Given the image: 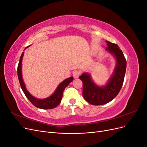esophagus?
<instances>
[{
    "label": "esophagus",
    "mask_w": 147,
    "mask_h": 147,
    "mask_svg": "<svg viewBox=\"0 0 147 147\" xmlns=\"http://www.w3.org/2000/svg\"><path fill=\"white\" fill-rule=\"evenodd\" d=\"M80 71H78V70H75L73 72V77L75 78H78L79 76H80Z\"/></svg>",
    "instance_id": "obj_1"
}]
</instances>
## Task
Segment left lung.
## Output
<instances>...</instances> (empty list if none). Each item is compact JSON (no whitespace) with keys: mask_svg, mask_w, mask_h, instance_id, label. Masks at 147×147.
<instances>
[{"mask_svg":"<svg viewBox=\"0 0 147 147\" xmlns=\"http://www.w3.org/2000/svg\"><path fill=\"white\" fill-rule=\"evenodd\" d=\"M108 47L105 50L116 59L117 65L108 82L99 86L92 80L88 73H83L79 78L83 82V96L89 103L100 105L112 101L119 93L123 86L126 70V60L122 51L115 43L106 41Z\"/></svg>","mask_w":147,"mask_h":147,"instance_id":"8db88e82","label":"left lung"}]
</instances>
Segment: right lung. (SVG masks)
<instances>
[{
	"instance_id": "1",
	"label": "right lung",
	"mask_w": 147,
	"mask_h": 147,
	"mask_svg": "<svg viewBox=\"0 0 147 147\" xmlns=\"http://www.w3.org/2000/svg\"><path fill=\"white\" fill-rule=\"evenodd\" d=\"M26 47V48H27ZM26 48L24 50H26ZM24 55V52L22 53L21 56L20 57V61L18 65V77L19 82L20 86L21 87L22 90H23L24 94L26 95V97L30 100V102L32 103L34 106L36 107L37 108L42 109H52L55 108L58 105L61 101L62 97H63V92L65 90V88L68 86V84L72 82L74 78L71 77L65 79L63 82L61 83L57 87L56 91L53 94L45 99H39L34 97L33 96L31 95L30 93L27 90L26 88L25 84L23 82V77H22V60H23V57Z\"/></svg>"
}]
</instances>
